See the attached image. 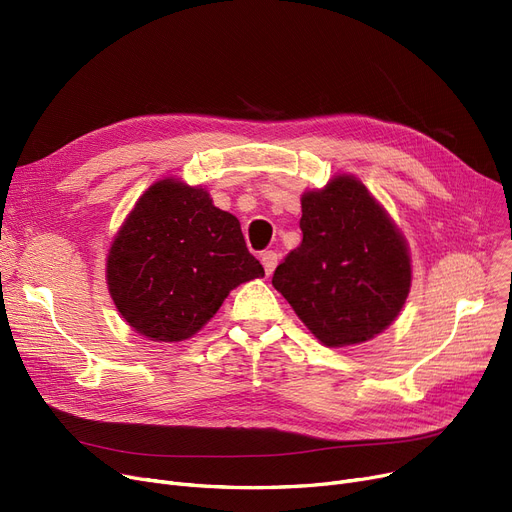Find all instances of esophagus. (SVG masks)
<instances>
[{
	"mask_svg": "<svg viewBox=\"0 0 512 512\" xmlns=\"http://www.w3.org/2000/svg\"><path fill=\"white\" fill-rule=\"evenodd\" d=\"M278 259H280V257H278L276 251H265V253L261 255V263H263V270H265L267 276L274 274L276 265H278Z\"/></svg>",
	"mask_w": 512,
	"mask_h": 512,
	"instance_id": "34e87169",
	"label": "esophagus"
}]
</instances>
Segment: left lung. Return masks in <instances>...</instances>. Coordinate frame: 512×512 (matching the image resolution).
<instances>
[{
  "label": "left lung",
  "instance_id": "1",
  "mask_svg": "<svg viewBox=\"0 0 512 512\" xmlns=\"http://www.w3.org/2000/svg\"><path fill=\"white\" fill-rule=\"evenodd\" d=\"M303 242L276 267L272 284L330 348L384 332L411 288L405 236L355 176H336L301 199Z\"/></svg>",
  "mask_w": 512,
  "mask_h": 512
}]
</instances>
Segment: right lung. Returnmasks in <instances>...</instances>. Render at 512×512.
I'll return each mask as SVG.
<instances>
[{"label":"right lung","instance_id":"obj_1","mask_svg":"<svg viewBox=\"0 0 512 512\" xmlns=\"http://www.w3.org/2000/svg\"><path fill=\"white\" fill-rule=\"evenodd\" d=\"M240 222L201 186L166 178L128 213L107 255V288L139 334L180 342L197 334L242 282L261 278Z\"/></svg>","mask_w":512,"mask_h":512}]
</instances>
